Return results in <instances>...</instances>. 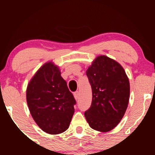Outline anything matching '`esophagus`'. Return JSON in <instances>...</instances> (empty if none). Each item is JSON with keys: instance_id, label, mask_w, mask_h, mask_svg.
Here are the masks:
<instances>
[{"instance_id": "34e87169", "label": "esophagus", "mask_w": 155, "mask_h": 155, "mask_svg": "<svg viewBox=\"0 0 155 155\" xmlns=\"http://www.w3.org/2000/svg\"><path fill=\"white\" fill-rule=\"evenodd\" d=\"M79 92L78 91H76V92H75L74 93V97H75V99L76 100H78V98H79Z\"/></svg>"}]
</instances>
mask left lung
I'll list each match as a JSON object with an SVG mask.
<instances>
[{"mask_svg": "<svg viewBox=\"0 0 155 155\" xmlns=\"http://www.w3.org/2000/svg\"><path fill=\"white\" fill-rule=\"evenodd\" d=\"M86 74L92 87V100L84 117L92 129L108 132L123 117L130 97V82L124 68L115 60L101 55Z\"/></svg>", "mask_w": 155, "mask_h": 155, "instance_id": "8db88e82", "label": "left lung"}]
</instances>
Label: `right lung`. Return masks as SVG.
Listing matches in <instances>:
<instances>
[{
    "mask_svg": "<svg viewBox=\"0 0 155 155\" xmlns=\"http://www.w3.org/2000/svg\"><path fill=\"white\" fill-rule=\"evenodd\" d=\"M26 98L33 120L44 132L55 135L68 128L76 102L54 63H45L35 73Z\"/></svg>",
    "mask_w": 155,
    "mask_h": 155,
    "instance_id": "1",
    "label": "right lung"
}]
</instances>
